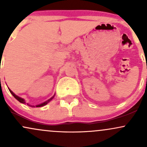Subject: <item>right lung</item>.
<instances>
[{
  "label": "right lung",
  "mask_w": 147,
  "mask_h": 147,
  "mask_svg": "<svg viewBox=\"0 0 147 147\" xmlns=\"http://www.w3.org/2000/svg\"><path fill=\"white\" fill-rule=\"evenodd\" d=\"M9 92H11V95H12L13 96H14V97H15V98H16V99H17V100L18 101V102H21V103H22V104H25V99H23V98H21V97H18V96H17L16 95H15V94L14 93V92H12V91H11V90H10V89L9 88ZM55 95H54L53 96H52V97H51V98H50L49 99H48V100L47 101H45V102H44L43 103H41V104H38V105H36V107H42V106H44L45 105H46L47 104H48L49 102H50V101L52 100V99L54 98V97H55ZM28 106H32V107H35L34 106H32V105H30V104H28Z\"/></svg>",
  "instance_id": "obj_1"
}]
</instances>
